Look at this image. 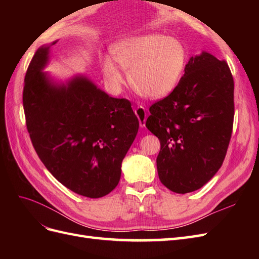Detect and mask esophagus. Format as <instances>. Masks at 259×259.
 Returning <instances> with one entry per match:
<instances>
[{
  "label": "esophagus",
  "instance_id": "1",
  "mask_svg": "<svg viewBox=\"0 0 259 259\" xmlns=\"http://www.w3.org/2000/svg\"><path fill=\"white\" fill-rule=\"evenodd\" d=\"M135 114L137 115L138 120H139L140 127H145V126H146V120H147L146 109H145L143 106H138V107L135 109Z\"/></svg>",
  "mask_w": 259,
  "mask_h": 259
}]
</instances>
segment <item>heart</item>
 Listing matches in <instances>:
<instances>
[{
    "label": "heart",
    "mask_w": 259,
    "mask_h": 259,
    "mask_svg": "<svg viewBox=\"0 0 259 259\" xmlns=\"http://www.w3.org/2000/svg\"><path fill=\"white\" fill-rule=\"evenodd\" d=\"M112 54L118 64L128 70L133 89L139 95L153 99L165 97L173 92L183 75L187 60L182 43L159 33L130 37L116 44ZM114 61L107 57L103 70L109 83L113 88H120L124 75Z\"/></svg>",
    "instance_id": "obj_1"
}]
</instances>
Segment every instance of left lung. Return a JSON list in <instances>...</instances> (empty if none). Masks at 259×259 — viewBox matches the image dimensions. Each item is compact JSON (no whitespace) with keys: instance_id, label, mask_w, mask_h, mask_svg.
<instances>
[{"instance_id":"8db88e82","label":"left lung","mask_w":259,"mask_h":259,"mask_svg":"<svg viewBox=\"0 0 259 259\" xmlns=\"http://www.w3.org/2000/svg\"><path fill=\"white\" fill-rule=\"evenodd\" d=\"M233 77L225 60L192 56L174 91L154 103L146 126L159 138L156 168L170 191L200 189L221 168L232 133Z\"/></svg>"}]
</instances>
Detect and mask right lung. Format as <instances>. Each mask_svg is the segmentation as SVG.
Listing matches in <instances>:
<instances>
[{
    "label": "right lung",
    "mask_w": 259,
    "mask_h": 259,
    "mask_svg": "<svg viewBox=\"0 0 259 259\" xmlns=\"http://www.w3.org/2000/svg\"><path fill=\"white\" fill-rule=\"evenodd\" d=\"M35 52L22 103L31 142L45 167L71 191L92 199L110 193L139 121L127 99L113 98L85 75L66 83L43 72L51 46Z\"/></svg>",
    "instance_id": "1"
}]
</instances>
